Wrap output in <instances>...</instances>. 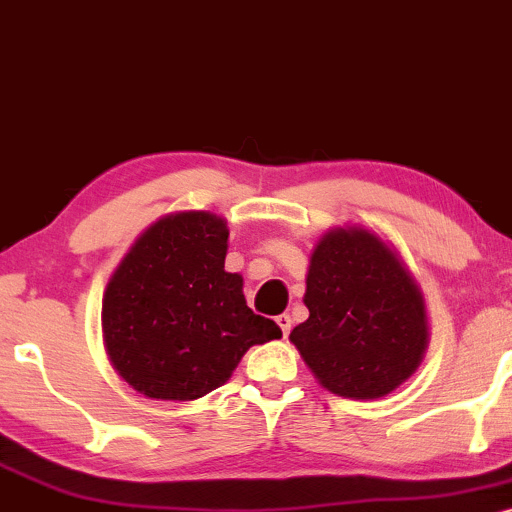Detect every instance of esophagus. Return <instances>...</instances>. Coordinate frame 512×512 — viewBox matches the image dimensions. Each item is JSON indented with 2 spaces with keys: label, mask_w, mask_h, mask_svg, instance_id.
Returning <instances> with one entry per match:
<instances>
[{
  "label": "esophagus",
  "mask_w": 512,
  "mask_h": 512,
  "mask_svg": "<svg viewBox=\"0 0 512 512\" xmlns=\"http://www.w3.org/2000/svg\"><path fill=\"white\" fill-rule=\"evenodd\" d=\"M278 326H280V331H283V336H287V333H290V326H292V319H290V314H280L278 319Z\"/></svg>",
  "instance_id": "34e87169"
}]
</instances>
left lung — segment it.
<instances>
[{
	"instance_id": "obj_1",
	"label": "left lung",
	"mask_w": 512,
	"mask_h": 512,
	"mask_svg": "<svg viewBox=\"0 0 512 512\" xmlns=\"http://www.w3.org/2000/svg\"><path fill=\"white\" fill-rule=\"evenodd\" d=\"M309 319L290 343L324 389L372 401L399 389L428 350L421 285L375 229L331 227L309 256Z\"/></svg>"
}]
</instances>
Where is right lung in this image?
Returning a JSON list of instances; mask_svg holds the SVG:
<instances>
[{"mask_svg":"<svg viewBox=\"0 0 512 512\" xmlns=\"http://www.w3.org/2000/svg\"><path fill=\"white\" fill-rule=\"evenodd\" d=\"M229 229L210 210L149 225L103 290V346L147 399L193 401L222 387L251 346L283 336L246 307L244 278L225 271Z\"/></svg>","mask_w":512,"mask_h":512,"instance_id":"1","label":"right lung"}]
</instances>
